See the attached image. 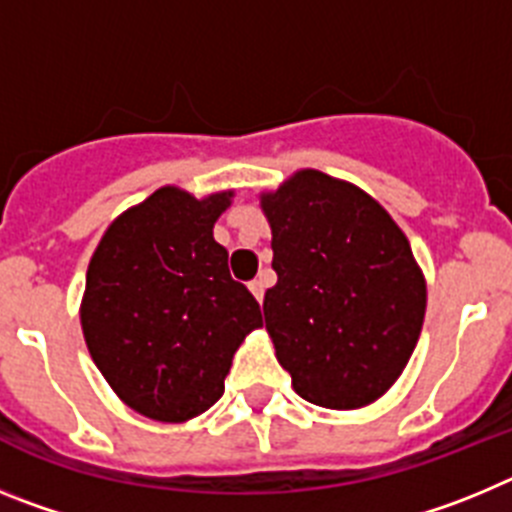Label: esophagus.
Segmentation results:
<instances>
[{
    "label": "esophagus",
    "mask_w": 512,
    "mask_h": 512,
    "mask_svg": "<svg viewBox=\"0 0 512 512\" xmlns=\"http://www.w3.org/2000/svg\"><path fill=\"white\" fill-rule=\"evenodd\" d=\"M248 289H251L253 297H256V300L261 302V300H264V292H266V279L264 277H256L251 284H248Z\"/></svg>",
    "instance_id": "1"
}]
</instances>
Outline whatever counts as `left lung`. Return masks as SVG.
I'll use <instances>...</instances> for the list:
<instances>
[{"label": "left lung", "mask_w": 512, "mask_h": 512, "mask_svg": "<svg viewBox=\"0 0 512 512\" xmlns=\"http://www.w3.org/2000/svg\"><path fill=\"white\" fill-rule=\"evenodd\" d=\"M277 284L264 318L302 400L372 405L408 366L425 318L410 241L372 194L315 169L261 192Z\"/></svg>", "instance_id": "1"}]
</instances>
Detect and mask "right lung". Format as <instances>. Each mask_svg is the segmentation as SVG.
Returning <instances> with one entry per match:
<instances>
[{
    "label": "right lung",
    "mask_w": 512,
    "mask_h": 512,
    "mask_svg": "<svg viewBox=\"0 0 512 512\" xmlns=\"http://www.w3.org/2000/svg\"><path fill=\"white\" fill-rule=\"evenodd\" d=\"M233 189L194 197L161 187L117 215L94 248L81 330L94 364L128 408L187 423L225 392L233 354L261 328V307L230 279L212 238Z\"/></svg>",
    "instance_id": "obj_1"
}]
</instances>
